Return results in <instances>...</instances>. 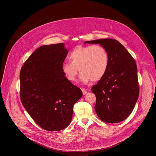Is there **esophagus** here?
Segmentation results:
<instances>
[{"mask_svg": "<svg viewBox=\"0 0 156 156\" xmlns=\"http://www.w3.org/2000/svg\"><path fill=\"white\" fill-rule=\"evenodd\" d=\"M81 89H82V93L83 95H85L88 92L87 89H85V88H82Z\"/></svg>", "mask_w": 156, "mask_h": 156, "instance_id": "34e87169", "label": "esophagus"}]
</instances>
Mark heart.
Listing matches in <instances>:
<instances>
[{"instance_id":"heart-1","label":"heart","mask_w":156,"mask_h":156,"mask_svg":"<svg viewBox=\"0 0 156 156\" xmlns=\"http://www.w3.org/2000/svg\"><path fill=\"white\" fill-rule=\"evenodd\" d=\"M69 62L62 65V71L67 79L75 82L78 69L81 73L80 80L84 83L100 80L106 73L109 56L106 48L101 45L75 47L69 54Z\"/></svg>"}]
</instances>
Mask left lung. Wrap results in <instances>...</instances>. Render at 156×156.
Wrapping results in <instances>:
<instances>
[{
  "label": "left lung",
  "mask_w": 156,
  "mask_h": 156,
  "mask_svg": "<svg viewBox=\"0 0 156 156\" xmlns=\"http://www.w3.org/2000/svg\"><path fill=\"white\" fill-rule=\"evenodd\" d=\"M85 43L100 44L109 56L105 75L92 87L96 96L95 111L108 123H118L133 111L139 94L137 66L126 48L116 40L99 39Z\"/></svg>",
  "instance_id": "8db88e82"
}]
</instances>
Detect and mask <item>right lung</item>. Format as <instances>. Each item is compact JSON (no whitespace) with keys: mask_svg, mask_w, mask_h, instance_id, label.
<instances>
[{"mask_svg":"<svg viewBox=\"0 0 156 156\" xmlns=\"http://www.w3.org/2000/svg\"><path fill=\"white\" fill-rule=\"evenodd\" d=\"M68 53L64 43L41 46L20 70L23 106L35 123L47 131L67 127L72 119L73 106L83 95L62 71Z\"/></svg>","mask_w":156,"mask_h":156,"instance_id":"right-lung-1","label":"right lung"}]
</instances>
